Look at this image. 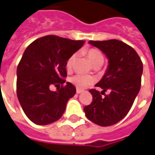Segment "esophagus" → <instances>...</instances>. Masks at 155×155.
<instances>
[{"instance_id": "34e87169", "label": "esophagus", "mask_w": 155, "mask_h": 155, "mask_svg": "<svg viewBox=\"0 0 155 155\" xmlns=\"http://www.w3.org/2000/svg\"><path fill=\"white\" fill-rule=\"evenodd\" d=\"M82 92H83V91L81 90V89H78V88L77 89V93H78V94H80V93H82Z\"/></svg>"}]
</instances>
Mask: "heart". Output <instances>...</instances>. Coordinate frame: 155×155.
<instances>
[{
	"mask_svg": "<svg viewBox=\"0 0 155 155\" xmlns=\"http://www.w3.org/2000/svg\"><path fill=\"white\" fill-rule=\"evenodd\" d=\"M87 56L89 58V60L91 62L93 65L97 64H103L104 62V56L101 54V52L98 50L95 49H89L87 51ZM75 57L76 54H73L71 55L66 62V68L68 69H70L73 67V62L75 60ZM70 82L73 83L75 87H77L78 89H84L89 85L92 84L94 82V78L92 77L88 76V75H85L82 73H78L75 74L74 76L71 77Z\"/></svg>",
	"mask_w": 155,
	"mask_h": 155,
	"instance_id": "1",
	"label": "heart"
}]
</instances>
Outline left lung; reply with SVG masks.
Here are the masks:
<instances>
[{"instance_id":"1","label":"left lung","mask_w":155,"mask_h":155,"mask_svg":"<svg viewBox=\"0 0 155 155\" xmlns=\"http://www.w3.org/2000/svg\"><path fill=\"white\" fill-rule=\"evenodd\" d=\"M91 45L100 49L109 60V65L103 78L95 85L107 90L109 95L102 97L95 89L91 104L84 107L90 121L97 125L108 127L118 123L131 109L140 89L143 64L137 51L121 41H90Z\"/></svg>"}]
</instances>
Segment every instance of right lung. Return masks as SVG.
<instances>
[{"label": "right lung", "instance_id": "right-lung-1", "mask_svg": "<svg viewBox=\"0 0 155 155\" xmlns=\"http://www.w3.org/2000/svg\"><path fill=\"white\" fill-rule=\"evenodd\" d=\"M84 42L48 35L26 48L17 68L16 89L19 104L32 123L47 125L62 117L67 102L76 93L75 87L64 79L66 62ZM51 84L61 87L52 92Z\"/></svg>", "mask_w": 155, "mask_h": 155}]
</instances>
